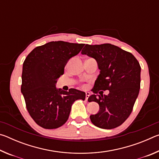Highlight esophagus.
Returning a JSON list of instances; mask_svg holds the SVG:
<instances>
[{
	"instance_id": "34e87169",
	"label": "esophagus",
	"mask_w": 159,
	"mask_h": 159,
	"mask_svg": "<svg viewBox=\"0 0 159 159\" xmlns=\"http://www.w3.org/2000/svg\"><path fill=\"white\" fill-rule=\"evenodd\" d=\"M90 95V93H85V100L88 101V99L89 98V97Z\"/></svg>"
}]
</instances>
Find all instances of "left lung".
Returning <instances> with one entry per match:
<instances>
[{
    "mask_svg": "<svg viewBox=\"0 0 159 159\" xmlns=\"http://www.w3.org/2000/svg\"><path fill=\"white\" fill-rule=\"evenodd\" d=\"M81 53L95 59L100 70L92 89L94 94L88 98L99 106L98 114L90 116L91 122L103 129L116 128L130 115L138 96L139 63L132 53L110 43L86 44ZM107 89L108 96L98 95L100 90Z\"/></svg>",
    "mask_w": 159,
    "mask_h": 159,
    "instance_id": "8db88e82",
    "label": "left lung"
}]
</instances>
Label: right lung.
<instances>
[{"mask_svg": "<svg viewBox=\"0 0 159 159\" xmlns=\"http://www.w3.org/2000/svg\"><path fill=\"white\" fill-rule=\"evenodd\" d=\"M85 44L52 41L31 51L23 63L21 92L31 117L45 129H55L68 120L71 105L85 100V93L71 88L57 89L55 84L70 58L78 55Z\"/></svg>", "mask_w": 159, "mask_h": 159, "instance_id": "add662e5", "label": "right lung"}]
</instances>
